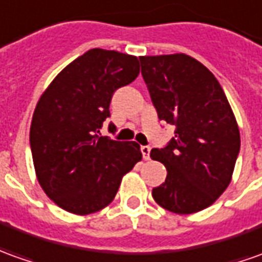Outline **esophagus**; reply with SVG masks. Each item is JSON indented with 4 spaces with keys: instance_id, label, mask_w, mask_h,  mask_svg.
I'll return each instance as SVG.
<instances>
[{
    "instance_id": "1",
    "label": "esophagus",
    "mask_w": 262,
    "mask_h": 262,
    "mask_svg": "<svg viewBox=\"0 0 262 262\" xmlns=\"http://www.w3.org/2000/svg\"><path fill=\"white\" fill-rule=\"evenodd\" d=\"M149 151H151V148H149L148 145H142L141 152L142 157H144V160H149Z\"/></svg>"
}]
</instances>
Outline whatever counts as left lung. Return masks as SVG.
Instances as JSON below:
<instances>
[{"label":"left lung","instance_id":"1","mask_svg":"<svg viewBox=\"0 0 262 262\" xmlns=\"http://www.w3.org/2000/svg\"><path fill=\"white\" fill-rule=\"evenodd\" d=\"M158 118L176 125V138L149 157L167 168L152 198L176 214L210 207L232 180L239 152L235 115L214 74L187 54L140 57Z\"/></svg>","mask_w":262,"mask_h":262}]
</instances>
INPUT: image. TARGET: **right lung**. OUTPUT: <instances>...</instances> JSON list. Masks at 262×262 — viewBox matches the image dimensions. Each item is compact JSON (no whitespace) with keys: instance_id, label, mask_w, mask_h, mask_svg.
<instances>
[{"instance_id":"right-lung-1","label":"right lung","mask_w":262,"mask_h":262,"mask_svg":"<svg viewBox=\"0 0 262 262\" xmlns=\"http://www.w3.org/2000/svg\"><path fill=\"white\" fill-rule=\"evenodd\" d=\"M138 74L134 55L94 48L68 64L39 97L30 128L32 161L41 188L59 208L77 215L105 208L122 177L142 160L135 141L98 135L114 91Z\"/></svg>"}]
</instances>
